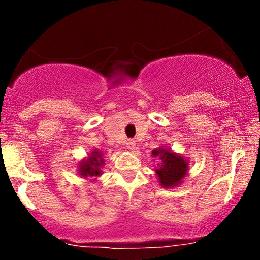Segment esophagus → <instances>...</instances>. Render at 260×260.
<instances>
[{"instance_id": "esophagus-1", "label": "esophagus", "mask_w": 260, "mask_h": 260, "mask_svg": "<svg viewBox=\"0 0 260 260\" xmlns=\"http://www.w3.org/2000/svg\"><path fill=\"white\" fill-rule=\"evenodd\" d=\"M126 148H127L128 150H129V151H133V150H134V148H136V142H134L133 139L127 140V143H126Z\"/></svg>"}]
</instances>
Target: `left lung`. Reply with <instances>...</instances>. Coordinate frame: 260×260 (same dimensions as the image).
<instances>
[{
    "instance_id": "8db88e82",
    "label": "left lung",
    "mask_w": 260,
    "mask_h": 260,
    "mask_svg": "<svg viewBox=\"0 0 260 260\" xmlns=\"http://www.w3.org/2000/svg\"><path fill=\"white\" fill-rule=\"evenodd\" d=\"M151 156L159 159L155 174L162 188L180 186L189 171V160L175 153L168 147H159L151 151Z\"/></svg>"
}]
</instances>
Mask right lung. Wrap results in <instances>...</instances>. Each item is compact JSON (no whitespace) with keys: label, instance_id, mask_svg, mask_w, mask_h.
I'll list each match as a JSON object with an SVG mask.
<instances>
[{"label":"right lung","instance_id":"obj_1","mask_svg":"<svg viewBox=\"0 0 260 260\" xmlns=\"http://www.w3.org/2000/svg\"><path fill=\"white\" fill-rule=\"evenodd\" d=\"M103 151L99 149H92L88 156L82 159L78 162V175L83 178H91V181H96L103 175V168L105 165Z\"/></svg>","mask_w":260,"mask_h":260}]
</instances>
